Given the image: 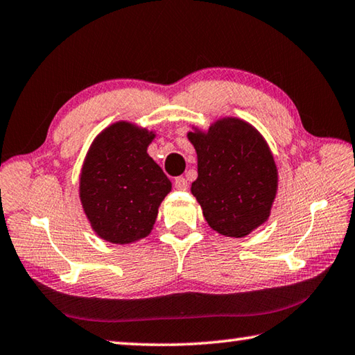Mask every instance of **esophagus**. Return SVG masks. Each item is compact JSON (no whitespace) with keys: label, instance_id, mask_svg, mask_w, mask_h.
I'll return each instance as SVG.
<instances>
[{"label":"esophagus","instance_id":"obj_1","mask_svg":"<svg viewBox=\"0 0 355 355\" xmlns=\"http://www.w3.org/2000/svg\"><path fill=\"white\" fill-rule=\"evenodd\" d=\"M173 184H175V188L180 189V191L188 189V180H186L184 177H177L175 182H173Z\"/></svg>","mask_w":355,"mask_h":355}]
</instances>
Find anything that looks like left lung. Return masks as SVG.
<instances>
[{
    "label": "left lung",
    "instance_id": "8db88e82",
    "mask_svg": "<svg viewBox=\"0 0 355 355\" xmlns=\"http://www.w3.org/2000/svg\"><path fill=\"white\" fill-rule=\"evenodd\" d=\"M197 152V180L191 192L208 225L224 236L243 238L268 220L277 194V166L266 141L236 117H224L208 131L188 133Z\"/></svg>",
    "mask_w": 355,
    "mask_h": 355
}]
</instances>
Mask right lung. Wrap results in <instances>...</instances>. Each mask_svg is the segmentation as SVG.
<instances>
[{
	"instance_id": "add662e5",
	"label": "right lung",
	"mask_w": 355,
	"mask_h": 355,
	"mask_svg": "<svg viewBox=\"0 0 355 355\" xmlns=\"http://www.w3.org/2000/svg\"><path fill=\"white\" fill-rule=\"evenodd\" d=\"M153 131L116 122L95 137L80 175V199L97 235L130 244L152 232L171 180L147 153Z\"/></svg>"
}]
</instances>
